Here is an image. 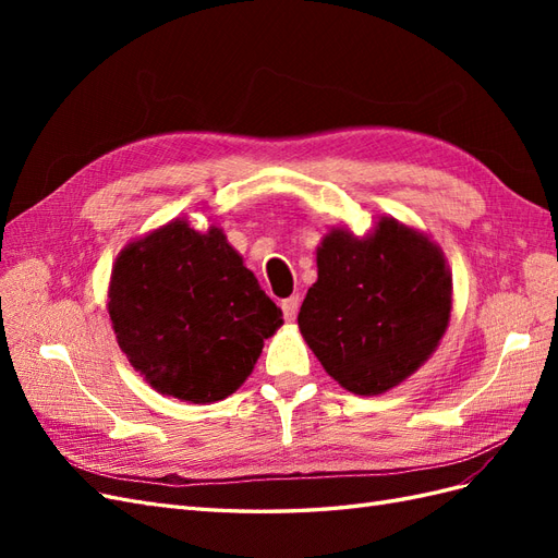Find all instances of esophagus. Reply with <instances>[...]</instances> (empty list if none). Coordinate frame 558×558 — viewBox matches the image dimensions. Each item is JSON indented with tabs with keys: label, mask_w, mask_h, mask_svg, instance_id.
Listing matches in <instances>:
<instances>
[{
	"label": "esophagus",
	"mask_w": 558,
	"mask_h": 558,
	"mask_svg": "<svg viewBox=\"0 0 558 558\" xmlns=\"http://www.w3.org/2000/svg\"><path fill=\"white\" fill-rule=\"evenodd\" d=\"M281 310H283V318H286V320H295L298 310H300V298H298V295H291V298L281 300Z\"/></svg>",
	"instance_id": "obj_1"
}]
</instances>
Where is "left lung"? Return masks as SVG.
Returning <instances> with one entry per match:
<instances>
[{
  "label": "left lung",
  "mask_w": 558,
  "mask_h": 558,
  "mask_svg": "<svg viewBox=\"0 0 558 558\" xmlns=\"http://www.w3.org/2000/svg\"><path fill=\"white\" fill-rule=\"evenodd\" d=\"M316 267L298 326L337 384L379 396L430 359L449 326L451 275L428 234L391 216L367 238L332 228Z\"/></svg>",
  "instance_id": "1"
}]
</instances>
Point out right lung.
I'll return each mask as SVG.
<instances>
[{"instance_id": "add662e5", "label": "right lung", "mask_w": 558, "mask_h": 558, "mask_svg": "<svg viewBox=\"0 0 558 558\" xmlns=\"http://www.w3.org/2000/svg\"><path fill=\"white\" fill-rule=\"evenodd\" d=\"M107 307L130 365L158 393L195 404L238 391L283 324L223 230L183 218L118 253Z\"/></svg>"}]
</instances>
